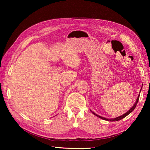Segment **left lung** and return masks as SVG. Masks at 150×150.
<instances>
[{
  "label": "left lung",
  "instance_id": "left-lung-1",
  "mask_svg": "<svg viewBox=\"0 0 150 150\" xmlns=\"http://www.w3.org/2000/svg\"><path fill=\"white\" fill-rule=\"evenodd\" d=\"M142 89V88H141ZM139 93H140V92H139ZM139 95H140V94H139V95H138V98H137V99H136V103H135V104H134V106H132V107L130 110H129L128 112H126L125 114H124L123 115H122V116H118V117H116V118H111V119H108V118H104V117H102V116H98V115H96V114H95V112H93V111H91L94 114V115H95V116H98V118H101V119H103V120H108V121H111V122H113V121H118V120H121V119H122V118H125L126 116H128L129 114H130V112H132L134 109H135V108H136V105H137V104H138V100H139Z\"/></svg>",
  "mask_w": 150,
  "mask_h": 150
}]
</instances>
